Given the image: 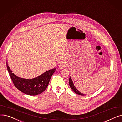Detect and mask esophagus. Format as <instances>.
<instances>
[{
  "instance_id": "esophagus-1",
  "label": "esophagus",
  "mask_w": 122,
  "mask_h": 122,
  "mask_svg": "<svg viewBox=\"0 0 122 122\" xmlns=\"http://www.w3.org/2000/svg\"><path fill=\"white\" fill-rule=\"evenodd\" d=\"M66 66H67V64H66V63L65 62L61 61V62H60L58 67H59V68L61 69H63L64 67H65Z\"/></svg>"
}]
</instances>
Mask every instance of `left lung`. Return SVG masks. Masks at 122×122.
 Returning a JSON list of instances; mask_svg holds the SVG:
<instances>
[{"label":"left lung","instance_id":"left-lung-1","mask_svg":"<svg viewBox=\"0 0 122 122\" xmlns=\"http://www.w3.org/2000/svg\"><path fill=\"white\" fill-rule=\"evenodd\" d=\"M69 85H70V87L71 89L72 90V91L74 92H75L76 94H77L78 95H82V96H84V95H84V94L82 93L81 92H79V91L78 90H77V89L75 87V86H74V85L73 84V81L72 80V79H71V77H70V78H69Z\"/></svg>","mask_w":122,"mask_h":122}]
</instances>
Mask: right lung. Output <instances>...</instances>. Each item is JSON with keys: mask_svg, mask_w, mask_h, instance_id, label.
<instances>
[{"mask_svg": "<svg viewBox=\"0 0 122 122\" xmlns=\"http://www.w3.org/2000/svg\"><path fill=\"white\" fill-rule=\"evenodd\" d=\"M6 67L10 78L16 88L22 93L31 96H34L43 92L48 86L52 75L55 72L56 68L50 69L33 79H24L18 77L10 70L7 60Z\"/></svg>", "mask_w": 122, "mask_h": 122, "instance_id": "add662e5", "label": "right lung"}]
</instances>
